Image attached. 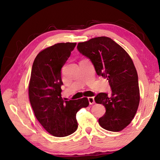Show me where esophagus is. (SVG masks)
Wrapping results in <instances>:
<instances>
[{
  "label": "esophagus",
  "mask_w": 160,
  "mask_h": 160,
  "mask_svg": "<svg viewBox=\"0 0 160 160\" xmlns=\"http://www.w3.org/2000/svg\"><path fill=\"white\" fill-rule=\"evenodd\" d=\"M88 101H89V104H91V105L95 103V99H94L93 97H89V98H88Z\"/></svg>",
  "instance_id": "esophagus-1"
}]
</instances>
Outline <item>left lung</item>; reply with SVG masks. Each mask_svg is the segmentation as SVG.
I'll list each match as a JSON object with an SVG mask.
<instances>
[{"label":"left lung","instance_id":"8db88e82","mask_svg":"<svg viewBox=\"0 0 160 160\" xmlns=\"http://www.w3.org/2000/svg\"><path fill=\"white\" fill-rule=\"evenodd\" d=\"M77 49L90 59L98 75L108 80L111 89V96L99 93L95 98V102L106 109L99 119V125L106 130L119 132L132 122L139 103L138 76L132 59L107 37L79 42Z\"/></svg>","mask_w":160,"mask_h":160}]
</instances>
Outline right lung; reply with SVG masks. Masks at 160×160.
Instances as JSON below:
<instances>
[{
    "mask_svg": "<svg viewBox=\"0 0 160 160\" xmlns=\"http://www.w3.org/2000/svg\"><path fill=\"white\" fill-rule=\"evenodd\" d=\"M77 43H57L41 51L33 62L28 95L37 120L55 137H65L78 127L76 114L87 108V98L64 101L61 98V68Z\"/></svg>",
    "mask_w": 160,
    "mask_h": 160,
    "instance_id": "add662e5",
    "label": "right lung"
}]
</instances>
